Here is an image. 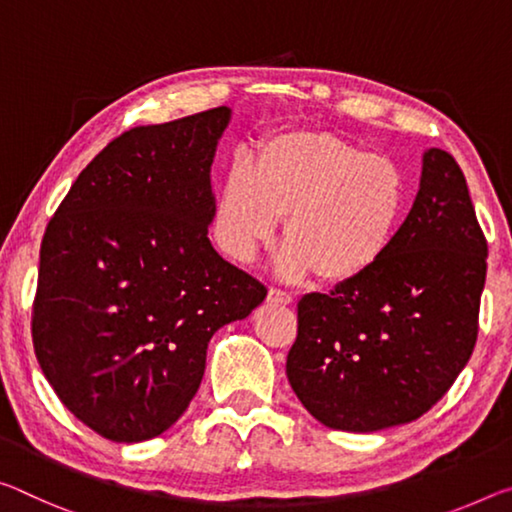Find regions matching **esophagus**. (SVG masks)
<instances>
[{
	"label": "esophagus",
	"mask_w": 512,
	"mask_h": 512,
	"mask_svg": "<svg viewBox=\"0 0 512 512\" xmlns=\"http://www.w3.org/2000/svg\"><path fill=\"white\" fill-rule=\"evenodd\" d=\"M269 303H273V305H291V303H294V296H291L289 291H285V289L271 287L269 289Z\"/></svg>",
	"instance_id": "esophagus-1"
}]
</instances>
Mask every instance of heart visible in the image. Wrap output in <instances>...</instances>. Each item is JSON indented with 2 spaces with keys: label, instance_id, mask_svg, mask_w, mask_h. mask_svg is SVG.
I'll return each instance as SVG.
<instances>
[{
  "label": "heart",
  "instance_id": "obj_1",
  "mask_svg": "<svg viewBox=\"0 0 512 512\" xmlns=\"http://www.w3.org/2000/svg\"><path fill=\"white\" fill-rule=\"evenodd\" d=\"M408 180L394 159L314 129L280 132L237 161L214 202L212 232L227 257L250 264L287 216L285 278L319 273L346 285L371 273L392 250L408 216Z\"/></svg>",
  "mask_w": 512,
  "mask_h": 512
}]
</instances>
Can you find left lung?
Instances as JSON below:
<instances>
[{
  "instance_id": "obj_1",
  "label": "left lung",
  "mask_w": 512,
  "mask_h": 512,
  "mask_svg": "<svg viewBox=\"0 0 512 512\" xmlns=\"http://www.w3.org/2000/svg\"><path fill=\"white\" fill-rule=\"evenodd\" d=\"M488 241L449 152L424 154L403 230L376 269L298 303L287 378L314 419L373 433L419 419L472 358Z\"/></svg>"
}]
</instances>
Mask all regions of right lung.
<instances>
[{
  "instance_id": "right-lung-1",
  "label": "right lung",
  "mask_w": 512,
  "mask_h": 512,
  "mask_svg": "<svg viewBox=\"0 0 512 512\" xmlns=\"http://www.w3.org/2000/svg\"><path fill=\"white\" fill-rule=\"evenodd\" d=\"M227 120L218 107L123 132L47 223L36 358L61 403L111 442L168 431L198 392L214 332L266 298L207 237Z\"/></svg>"
}]
</instances>
